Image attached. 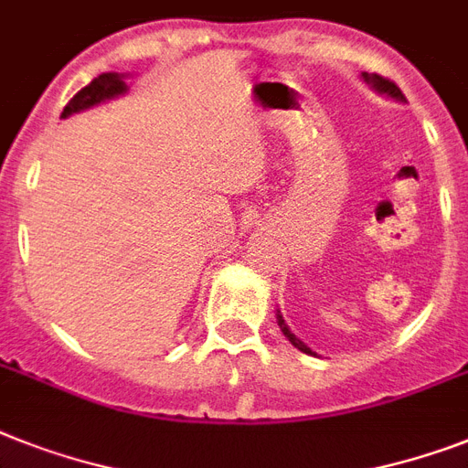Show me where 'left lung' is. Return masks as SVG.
<instances>
[{"label":"left lung","mask_w":468,"mask_h":468,"mask_svg":"<svg viewBox=\"0 0 468 468\" xmlns=\"http://www.w3.org/2000/svg\"><path fill=\"white\" fill-rule=\"evenodd\" d=\"M363 79H366V83H370L372 89L378 90V93H382V96H389V98H394V101H404V93H401V89H399V86H397V83H394V81H389V79H385V76L367 74V71H363ZM276 320H279L281 332L286 334V339L291 341V344H293L295 348H298V351L310 353V356H314V353L310 351V348H307V346L303 344V341H300L298 336H295V334L291 332V329H288L286 322H283V317H281V313L276 314Z\"/></svg>","instance_id":"1"}]
</instances>
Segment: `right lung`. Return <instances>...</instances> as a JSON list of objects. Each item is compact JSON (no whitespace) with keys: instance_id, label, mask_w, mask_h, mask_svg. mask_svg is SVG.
Instances as JSON below:
<instances>
[{"instance_id":"1","label":"right lung","mask_w":468,"mask_h":468,"mask_svg":"<svg viewBox=\"0 0 468 468\" xmlns=\"http://www.w3.org/2000/svg\"><path fill=\"white\" fill-rule=\"evenodd\" d=\"M127 93V83H124V74H115V71H108V74L96 76L93 81L81 89L67 102V108L62 110V117H69L74 112H81L86 108H93L98 102H105L110 98H117Z\"/></svg>"}]
</instances>
